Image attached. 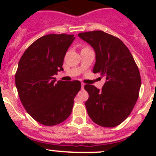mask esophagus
<instances>
[{
    "mask_svg": "<svg viewBox=\"0 0 156 156\" xmlns=\"http://www.w3.org/2000/svg\"><path fill=\"white\" fill-rule=\"evenodd\" d=\"M84 85H85V83H81V87H82V89H83V87H84Z\"/></svg>",
    "mask_w": 156,
    "mask_h": 156,
    "instance_id": "1",
    "label": "esophagus"
}]
</instances>
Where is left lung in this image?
<instances>
[{
    "label": "left lung",
    "mask_w": 156,
    "mask_h": 156,
    "mask_svg": "<svg viewBox=\"0 0 156 156\" xmlns=\"http://www.w3.org/2000/svg\"><path fill=\"white\" fill-rule=\"evenodd\" d=\"M78 36L94 50L93 73H99L106 79L101 90L94 85L84 86L89 94L85 102L88 115L101 126H118L129 116L138 98L141 84L138 67L119 38L101 30Z\"/></svg>",
    "instance_id": "1"
}]
</instances>
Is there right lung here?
<instances>
[{"mask_svg":"<svg viewBox=\"0 0 156 156\" xmlns=\"http://www.w3.org/2000/svg\"><path fill=\"white\" fill-rule=\"evenodd\" d=\"M74 35L48 34L34 41L19 60L16 86L25 109L44 126H55L70 115L74 98L81 88L79 80L55 83L62 71L66 51Z\"/></svg>","mask_w":156,"mask_h":156,"instance_id":"1","label":"right lung"}]
</instances>
